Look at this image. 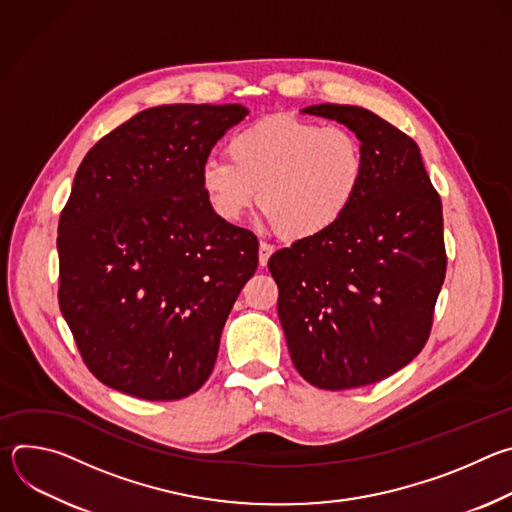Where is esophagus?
Here are the masks:
<instances>
[{"instance_id": "1", "label": "esophagus", "mask_w": 512, "mask_h": 512, "mask_svg": "<svg viewBox=\"0 0 512 512\" xmlns=\"http://www.w3.org/2000/svg\"><path fill=\"white\" fill-rule=\"evenodd\" d=\"M271 253H273V247H271L269 243H261V245H259V263H261V265H267Z\"/></svg>"}]
</instances>
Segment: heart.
I'll return each instance as SVG.
<instances>
[{
  "mask_svg": "<svg viewBox=\"0 0 512 512\" xmlns=\"http://www.w3.org/2000/svg\"><path fill=\"white\" fill-rule=\"evenodd\" d=\"M227 152L231 162L208 158L198 170L214 216L237 225L259 198L269 225L287 239L330 231L358 198L367 174V154L352 129L291 115L239 129Z\"/></svg>",
  "mask_w": 512,
  "mask_h": 512,
  "instance_id": "1",
  "label": "heart"
}]
</instances>
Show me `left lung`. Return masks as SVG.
Returning a JSON list of instances; mask_svg holds the SVG:
<instances>
[{"instance_id":"obj_1","label":"left lung","mask_w":512,"mask_h":512,"mask_svg":"<svg viewBox=\"0 0 512 512\" xmlns=\"http://www.w3.org/2000/svg\"><path fill=\"white\" fill-rule=\"evenodd\" d=\"M302 113L352 129L367 174L330 231L269 257L279 322L294 367L310 385H373L427 342L448 261L442 200L417 143L373 111L324 103Z\"/></svg>"}]
</instances>
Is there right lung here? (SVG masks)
I'll return each instance as SVG.
<instances>
[{
    "label": "right lung",
    "instance_id": "1",
    "mask_svg": "<svg viewBox=\"0 0 512 512\" xmlns=\"http://www.w3.org/2000/svg\"><path fill=\"white\" fill-rule=\"evenodd\" d=\"M247 113L243 105L145 109L79 166L58 223V304L103 385L176 401L210 377L259 243L218 221L198 170Z\"/></svg>",
    "mask_w": 512,
    "mask_h": 512
}]
</instances>
